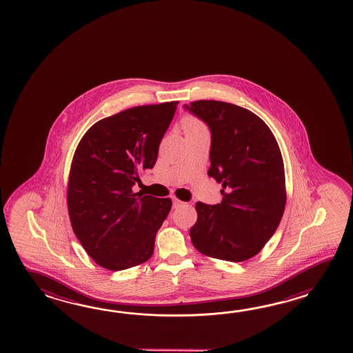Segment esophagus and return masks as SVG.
Instances as JSON below:
<instances>
[{"instance_id":"esophagus-1","label":"esophagus","mask_w":353,"mask_h":353,"mask_svg":"<svg viewBox=\"0 0 353 353\" xmlns=\"http://www.w3.org/2000/svg\"><path fill=\"white\" fill-rule=\"evenodd\" d=\"M181 204H183V202H181V201H179L178 198H175V196H173L174 208H178V207H180Z\"/></svg>"}]
</instances>
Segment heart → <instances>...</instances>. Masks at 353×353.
<instances>
[{"label": "heart", "mask_w": 353, "mask_h": 353, "mask_svg": "<svg viewBox=\"0 0 353 353\" xmlns=\"http://www.w3.org/2000/svg\"><path fill=\"white\" fill-rule=\"evenodd\" d=\"M183 128L185 130V134H188V132H193V131H198V130H204L205 126L203 125L201 121L195 119L193 116H187L183 120Z\"/></svg>", "instance_id": "heart-1"}]
</instances>
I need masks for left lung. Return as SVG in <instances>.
Instances as JSON below:
<instances>
[{"label":"left lung","mask_w":353,"mask_h":353,"mask_svg":"<svg viewBox=\"0 0 353 353\" xmlns=\"http://www.w3.org/2000/svg\"><path fill=\"white\" fill-rule=\"evenodd\" d=\"M212 132L208 175L222 183V202H198L190 228L194 248L213 259L241 263L257 255L275 233L286 204L278 141L255 113L221 101L185 105Z\"/></svg>","instance_id":"8db88e82"}]
</instances>
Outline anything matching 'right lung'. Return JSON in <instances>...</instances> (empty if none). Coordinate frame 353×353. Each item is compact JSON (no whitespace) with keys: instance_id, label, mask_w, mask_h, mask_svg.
Masks as SVG:
<instances>
[{"instance_id":"add662e5","label":"right lung","mask_w":353,"mask_h":353,"mask_svg":"<svg viewBox=\"0 0 353 353\" xmlns=\"http://www.w3.org/2000/svg\"><path fill=\"white\" fill-rule=\"evenodd\" d=\"M179 102L137 105L96 122L72 160L67 188L69 219L94 263L120 271L150 259L170 198L134 193L139 175L152 169L159 145Z\"/></svg>"}]
</instances>
